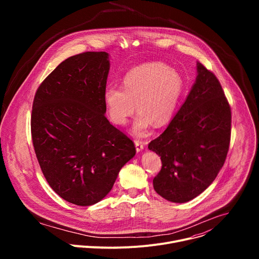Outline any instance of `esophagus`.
Returning a JSON list of instances; mask_svg holds the SVG:
<instances>
[{
	"label": "esophagus",
	"instance_id": "obj_1",
	"mask_svg": "<svg viewBox=\"0 0 259 259\" xmlns=\"http://www.w3.org/2000/svg\"><path fill=\"white\" fill-rule=\"evenodd\" d=\"M134 143H135V147H136L137 153H139V152H141V151L143 150L144 145H143V142H142V141H140V140H135Z\"/></svg>",
	"mask_w": 259,
	"mask_h": 259
}]
</instances>
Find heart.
Listing matches in <instances>:
<instances>
[{"mask_svg":"<svg viewBox=\"0 0 259 259\" xmlns=\"http://www.w3.org/2000/svg\"><path fill=\"white\" fill-rule=\"evenodd\" d=\"M123 91L110 87L104 91L103 100L109 119L124 125L135 112L139 113L133 133L143 136L153 123H168L177 108L183 92V80L178 71L161 62H149L129 70L123 79Z\"/></svg>","mask_w":259,"mask_h":259,"instance_id":"obj_1","label":"heart"}]
</instances>
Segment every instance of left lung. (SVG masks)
I'll list each match as a JSON object with an SVG mask.
<instances>
[{"label":"left lung","mask_w":259,"mask_h":259,"mask_svg":"<svg viewBox=\"0 0 259 259\" xmlns=\"http://www.w3.org/2000/svg\"><path fill=\"white\" fill-rule=\"evenodd\" d=\"M197 78L167 129L149 144L161 157L154 189L173 203L202 194L223 168L231 141V106L213 72L197 62Z\"/></svg>","instance_id":"obj_1"}]
</instances>
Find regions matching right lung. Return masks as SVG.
Returning <instances> with one entry per match:
<instances>
[{
  "instance_id": "obj_1",
  "label": "right lung",
  "mask_w": 259,
  "mask_h": 259,
  "mask_svg": "<svg viewBox=\"0 0 259 259\" xmlns=\"http://www.w3.org/2000/svg\"><path fill=\"white\" fill-rule=\"evenodd\" d=\"M106 52H84L62 61L34 95L30 128L36 159L63 200L91 206L113 189L135 156L133 141L105 118Z\"/></svg>"
}]
</instances>
